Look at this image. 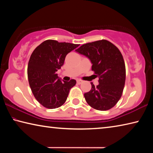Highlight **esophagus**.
Listing matches in <instances>:
<instances>
[{
    "instance_id": "1",
    "label": "esophagus",
    "mask_w": 153,
    "mask_h": 153,
    "mask_svg": "<svg viewBox=\"0 0 153 153\" xmlns=\"http://www.w3.org/2000/svg\"><path fill=\"white\" fill-rule=\"evenodd\" d=\"M82 82H83L82 80H81V79H77V84H81Z\"/></svg>"
}]
</instances>
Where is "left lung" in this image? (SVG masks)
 Returning a JSON list of instances; mask_svg holds the SVG:
<instances>
[{"mask_svg":"<svg viewBox=\"0 0 153 153\" xmlns=\"http://www.w3.org/2000/svg\"><path fill=\"white\" fill-rule=\"evenodd\" d=\"M86 56L92 63V70L98 77L99 84L84 94L90 107L107 111L117 104L122 95L126 82V65L117 46L106 40L86 43L76 50Z\"/></svg>","mask_w":153,"mask_h":153,"instance_id":"left-lung-1","label":"left lung"}]
</instances>
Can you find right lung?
<instances>
[{"label": "right lung", "instance_id": "add662e5", "mask_svg": "<svg viewBox=\"0 0 153 153\" xmlns=\"http://www.w3.org/2000/svg\"><path fill=\"white\" fill-rule=\"evenodd\" d=\"M79 45L47 40L31 55L27 66L28 81L33 96L43 107L56 108L66 101L69 90L76 81L62 82L56 72L63 66L67 54Z\"/></svg>", "mask_w": 153, "mask_h": 153}]
</instances>
